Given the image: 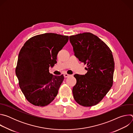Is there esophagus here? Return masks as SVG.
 <instances>
[{"mask_svg": "<svg viewBox=\"0 0 133 133\" xmlns=\"http://www.w3.org/2000/svg\"><path fill=\"white\" fill-rule=\"evenodd\" d=\"M64 77H65V78H67V77H68L69 76H71L70 75H69V74H67V73H66V74H64Z\"/></svg>", "mask_w": 133, "mask_h": 133, "instance_id": "obj_1", "label": "esophagus"}]
</instances>
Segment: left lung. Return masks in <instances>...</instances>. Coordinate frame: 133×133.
Segmentation results:
<instances>
[{
	"label": "left lung",
	"instance_id": "1",
	"mask_svg": "<svg viewBox=\"0 0 133 133\" xmlns=\"http://www.w3.org/2000/svg\"><path fill=\"white\" fill-rule=\"evenodd\" d=\"M75 56L87 65L85 75L75 74L72 94L79 105L90 107L98 104L113 84L115 63L109 47L90 32L69 36Z\"/></svg>",
	"mask_w": 133,
	"mask_h": 133
}]
</instances>
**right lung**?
<instances>
[{
  "label": "right lung",
  "mask_w": 133,
  "mask_h": 133,
  "mask_svg": "<svg viewBox=\"0 0 133 133\" xmlns=\"http://www.w3.org/2000/svg\"><path fill=\"white\" fill-rule=\"evenodd\" d=\"M68 39V36L45 33L32 37L21 49L16 74L26 99L31 104L47 106L57 95L64 77L52 75L49 68L57 63L58 52Z\"/></svg>",
  "instance_id": "right-lung-1"
}]
</instances>
